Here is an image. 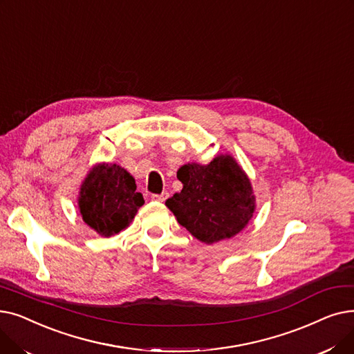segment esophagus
Returning <instances> with one entry per match:
<instances>
[{"label":"esophagus","mask_w":354,"mask_h":354,"mask_svg":"<svg viewBox=\"0 0 354 354\" xmlns=\"http://www.w3.org/2000/svg\"><path fill=\"white\" fill-rule=\"evenodd\" d=\"M167 197H168V193H167V192H164V193H161V194H153V196H151V198L156 200V201H165Z\"/></svg>","instance_id":"esophagus-1"}]
</instances>
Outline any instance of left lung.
<instances>
[{"label":"left lung","instance_id":"left-lung-1","mask_svg":"<svg viewBox=\"0 0 354 354\" xmlns=\"http://www.w3.org/2000/svg\"><path fill=\"white\" fill-rule=\"evenodd\" d=\"M177 178L183 189L165 206L183 227L206 245L233 238L255 213L250 180L229 154L217 156L209 164H184Z\"/></svg>","mask_w":354,"mask_h":354}]
</instances>
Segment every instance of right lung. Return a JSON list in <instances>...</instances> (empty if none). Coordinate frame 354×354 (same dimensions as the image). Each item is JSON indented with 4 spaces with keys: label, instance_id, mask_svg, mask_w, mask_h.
<instances>
[{
    "label": "right lung",
    "instance_id": "add662e5",
    "mask_svg": "<svg viewBox=\"0 0 354 354\" xmlns=\"http://www.w3.org/2000/svg\"><path fill=\"white\" fill-rule=\"evenodd\" d=\"M142 205L136 178L124 167L111 162L91 168L77 197L83 222L104 238L127 229Z\"/></svg>",
    "mask_w": 354,
    "mask_h": 354
}]
</instances>
